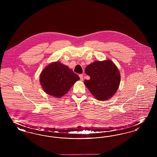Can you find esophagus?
Wrapping results in <instances>:
<instances>
[{
    "label": "esophagus",
    "instance_id": "obj_1",
    "mask_svg": "<svg viewBox=\"0 0 157 157\" xmlns=\"http://www.w3.org/2000/svg\"><path fill=\"white\" fill-rule=\"evenodd\" d=\"M79 76V78H80L81 81H82L83 80V75H82V74H80Z\"/></svg>",
    "mask_w": 157,
    "mask_h": 157
}]
</instances>
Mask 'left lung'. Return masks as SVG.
Masks as SVG:
<instances>
[{
  "instance_id": "left-lung-1",
  "label": "left lung",
  "mask_w": 157,
  "mask_h": 157,
  "mask_svg": "<svg viewBox=\"0 0 157 157\" xmlns=\"http://www.w3.org/2000/svg\"><path fill=\"white\" fill-rule=\"evenodd\" d=\"M85 71L90 79L85 80L84 83L98 100L109 99L118 89L120 71L111 60L95 61L87 65Z\"/></svg>"
}]
</instances>
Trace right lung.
Wrapping results in <instances>:
<instances>
[{
  "label": "right lung",
  "instance_id": "obj_1",
  "mask_svg": "<svg viewBox=\"0 0 157 157\" xmlns=\"http://www.w3.org/2000/svg\"><path fill=\"white\" fill-rule=\"evenodd\" d=\"M79 79L78 75L60 62L50 63L40 75V82L43 90L46 94L56 98H60L66 94Z\"/></svg>",
  "mask_w": 157,
  "mask_h": 157
}]
</instances>
